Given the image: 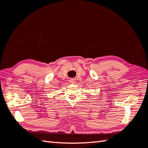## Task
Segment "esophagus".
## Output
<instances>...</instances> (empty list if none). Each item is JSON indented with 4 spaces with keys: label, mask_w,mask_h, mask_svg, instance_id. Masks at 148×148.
<instances>
[{
    "label": "esophagus",
    "mask_w": 148,
    "mask_h": 148,
    "mask_svg": "<svg viewBox=\"0 0 148 148\" xmlns=\"http://www.w3.org/2000/svg\"><path fill=\"white\" fill-rule=\"evenodd\" d=\"M70 82H71V83H72V84H74V83H75V79H70Z\"/></svg>",
    "instance_id": "obj_1"
}]
</instances>
